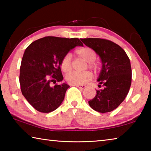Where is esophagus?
<instances>
[{
  "instance_id": "1",
  "label": "esophagus",
  "mask_w": 151,
  "mask_h": 151,
  "mask_svg": "<svg viewBox=\"0 0 151 151\" xmlns=\"http://www.w3.org/2000/svg\"><path fill=\"white\" fill-rule=\"evenodd\" d=\"M76 86H77V87L80 88H85L86 87V85H76Z\"/></svg>"
}]
</instances>
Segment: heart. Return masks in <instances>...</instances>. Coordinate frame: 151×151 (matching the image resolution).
<instances>
[{
  "label": "heart",
  "instance_id": "b5f03b06",
  "mask_svg": "<svg viewBox=\"0 0 151 151\" xmlns=\"http://www.w3.org/2000/svg\"><path fill=\"white\" fill-rule=\"evenodd\" d=\"M78 57L83 58L88 63V66L91 69L96 70L97 65L94 62L96 58V53L93 48L88 47H82L75 51ZM72 58L71 55L68 53L63 57L60 61V68L64 73H69L72 70ZM93 77V75L89 71L78 73L73 72L66 76V81L72 85H81L89 81Z\"/></svg>",
  "mask_w": 151,
  "mask_h": 151
}]
</instances>
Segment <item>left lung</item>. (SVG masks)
Instances as JSON below:
<instances>
[{
  "label": "left lung",
  "mask_w": 151,
  "mask_h": 151,
  "mask_svg": "<svg viewBox=\"0 0 151 151\" xmlns=\"http://www.w3.org/2000/svg\"><path fill=\"white\" fill-rule=\"evenodd\" d=\"M86 46L95 51L102 61V69L97 81L103 89L88 101L97 112H109L116 109L126 98L131 85V62L127 53L116 43L103 39H83Z\"/></svg>",
  "instance_id": "obj_1"
}]
</instances>
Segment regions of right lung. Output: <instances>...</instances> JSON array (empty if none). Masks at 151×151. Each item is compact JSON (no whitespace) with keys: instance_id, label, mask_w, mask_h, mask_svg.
I'll return each instance as SVG.
<instances>
[{"instance_id":"obj_1","label":"right lung","mask_w":151,"mask_h":151,"mask_svg":"<svg viewBox=\"0 0 151 151\" xmlns=\"http://www.w3.org/2000/svg\"><path fill=\"white\" fill-rule=\"evenodd\" d=\"M76 46H83L77 38L45 37L26 48L20 68V89L37 111L48 113L62 103L69 86L63 83L51 86L50 83L63 81L61 59Z\"/></svg>"}]
</instances>
